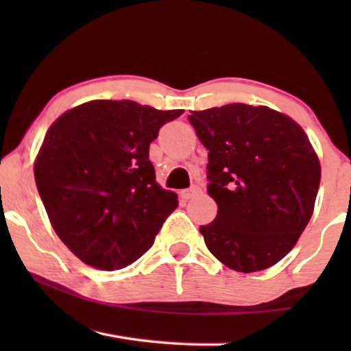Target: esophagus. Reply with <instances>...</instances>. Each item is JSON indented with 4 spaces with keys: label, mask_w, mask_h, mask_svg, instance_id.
Wrapping results in <instances>:
<instances>
[{
    "label": "esophagus",
    "mask_w": 351,
    "mask_h": 351,
    "mask_svg": "<svg viewBox=\"0 0 351 351\" xmlns=\"http://www.w3.org/2000/svg\"><path fill=\"white\" fill-rule=\"evenodd\" d=\"M201 193V189L199 186H191V189H186V190H180V196L184 199H190L193 198V196L199 195Z\"/></svg>",
    "instance_id": "esophagus-1"
}]
</instances>
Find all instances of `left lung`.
I'll list each match as a JSON object with an SVG mask.
<instances>
[{
    "label": "left lung",
    "instance_id": "obj_1",
    "mask_svg": "<svg viewBox=\"0 0 351 351\" xmlns=\"http://www.w3.org/2000/svg\"><path fill=\"white\" fill-rule=\"evenodd\" d=\"M209 150L208 193L217 203L201 225L223 265L252 273L281 261L310 222L321 165L304 129L268 107L228 104L189 117Z\"/></svg>",
    "mask_w": 351,
    "mask_h": 351
}]
</instances>
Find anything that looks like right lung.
Listing matches in <instances>:
<instances>
[{
    "label": "right lung",
    "instance_id": "right-lung-1",
    "mask_svg": "<svg viewBox=\"0 0 351 351\" xmlns=\"http://www.w3.org/2000/svg\"><path fill=\"white\" fill-rule=\"evenodd\" d=\"M184 110L90 100L62 113L35 160V182L62 243L86 265L113 271L155 243L177 193L155 179L150 143Z\"/></svg>",
    "mask_w": 351,
    "mask_h": 351
}]
</instances>
